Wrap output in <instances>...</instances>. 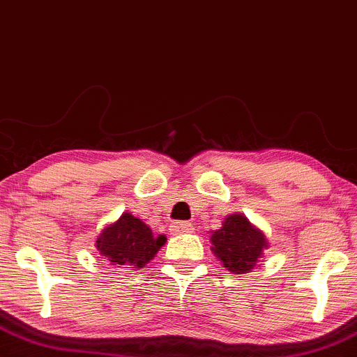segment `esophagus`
Returning <instances> with one entry per match:
<instances>
[{"mask_svg": "<svg viewBox=\"0 0 357 357\" xmlns=\"http://www.w3.org/2000/svg\"><path fill=\"white\" fill-rule=\"evenodd\" d=\"M192 231V225L186 221H179V222H173L171 225V233L173 234H183V233H191Z\"/></svg>", "mask_w": 357, "mask_h": 357, "instance_id": "obj_1", "label": "esophagus"}]
</instances>
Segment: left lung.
Returning a JSON list of instances; mask_svg holds the SVG:
<instances>
[{
	"mask_svg": "<svg viewBox=\"0 0 357 357\" xmlns=\"http://www.w3.org/2000/svg\"><path fill=\"white\" fill-rule=\"evenodd\" d=\"M211 251L227 271L246 274L255 269L269 248L268 238L241 213H234L222 220L220 229L211 231Z\"/></svg>",
	"mask_w": 357,
	"mask_h": 357,
	"instance_id": "obj_1",
	"label": "left lung"
}]
</instances>
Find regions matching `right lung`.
Returning a JSON list of instances; mask_svg holds the SVG:
<instances>
[{
	"label": "right lung",
	"mask_w": 357,
	"mask_h": 357,
	"mask_svg": "<svg viewBox=\"0 0 357 357\" xmlns=\"http://www.w3.org/2000/svg\"><path fill=\"white\" fill-rule=\"evenodd\" d=\"M165 243L166 236L160 234L156 238L151 227L139 218L123 213L114 222L105 226L94 246L116 268L139 269L154 259Z\"/></svg>",
	"instance_id": "add662e5"
}]
</instances>
